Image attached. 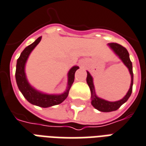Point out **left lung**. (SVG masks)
Returning <instances> with one entry per match:
<instances>
[{"instance_id":"left-lung-1","label":"left lung","mask_w":146,"mask_h":146,"mask_svg":"<svg viewBox=\"0 0 146 146\" xmlns=\"http://www.w3.org/2000/svg\"><path fill=\"white\" fill-rule=\"evenodd\" d=\"M109 46L111 47L116 55L119 56L123 63L125 64L129 70L130 75H131V85L129 91H128L127 94L125 96V97L122 99L121 100L116 101V102H109L106 100H104L103 99L97 97L96 96L95 91H94V86H93V78L91 76L89 72H87V76H86V82H87L88 86H90L91 92V103L95 109L98 110L99 111L101 112H112V111H115L117 110L121 106L125 103L128 100V99L130 97V96L132 94V85H133V72H132V62L129 59V54L127 50L120 45L119 43H109Z\"/></svg>"}]
</instances>
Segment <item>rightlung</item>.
Masks as SVG:
<instances>
[{
    "label": "right lung",
    "mask_w": 146,
    "mask_h": 146,
    "mask_svg": "<svg viewBox=\"0 0 146 146\" xmlns=\"http://www.w3.org/2000/svg\"><path fill=\"white\" fill-rule=\"evenodd\" d=\"M42 36H40L34 41L31 45H29L22 51L20 57L17 59V68L15 76H16V81L19 90L21 91L24 96L26 98V100L29 103H32L33 105L38 106L40 107L46 108L52 106L58 105L66 99L68 96L69 91L70 90L71 86L74 81V76H75L76 71L79 69V66H73L70 69V70L68 73V86L65 93H63L61 95H48V94H43L38 91H36L35 89H33L27 80L26 75L24 72V66L26 61L28 58L30 53L33 50L34 47L40 43Z\"/></svg>",
    "instance_id": "obj_1"
}]
</instances>
